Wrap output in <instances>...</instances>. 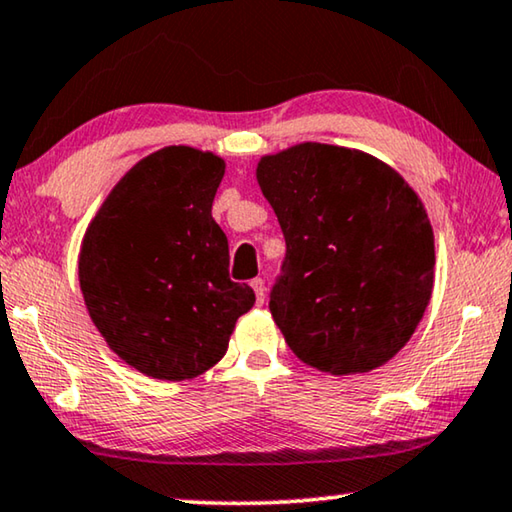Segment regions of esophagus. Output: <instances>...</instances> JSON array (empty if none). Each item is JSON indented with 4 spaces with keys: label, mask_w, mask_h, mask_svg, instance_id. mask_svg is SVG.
Returning <instances> with one entry per match:
<instances>
[{
    "label": "esophagus",
    "mask_w": 512,
    "mask_h": 512,
    "mask_svg": "<svg viewBox=\"0 0 512 512\" xmlns=\"http://www.w3.org/2000/svg\"><path fill=\"white\" fill-rule=\"evenodd\" d=\"M250 287H253V291H255L257 305H262L264 298H266V285H264V280H262V278H255L253 282H250Z\"/></svg>",
    "instance_id": "34e87169"
}]
</instances>
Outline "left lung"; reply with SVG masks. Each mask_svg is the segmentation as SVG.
Segmentation results:
<instances>
[{"label": "left lung", "mask_w": 512, "mask_h": 512, "mask_svg": "<svg viewBox=\"0 0 512 512\" xmlns=\"http://www.w3.org/2000/svg\"><path fill=\"white\" fill-rule=\"evenodd\" d=\"M287 243L269 310L310 367L348 376L408 344L433 291V227L408 182L371 154L300 143L259 161Z\"/></svg>", "instance_id": "obj_1"}]
</instances>
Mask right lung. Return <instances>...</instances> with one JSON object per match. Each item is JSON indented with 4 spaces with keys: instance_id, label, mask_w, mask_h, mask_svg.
Masks as SVG:
<instances>
[{
    "instance_id": "obj_1",
    "label": "right lung",
    "mask_w": 512,
    "mask_h": 512,
    "mask_svg": "<svg viewBox=\"0 0 512 512\" xmlns=\"http://www.w3.org/2000/svg\"><path fill=\"white\" fill-rule=\"evenodd\" d=\"M225 164L170 145L141 159L104 200L79 253L88 314L113 353L157 380L196 378L223 358L255 291L230 280L212 218Z\"/></svg>"
}]
</instances>
